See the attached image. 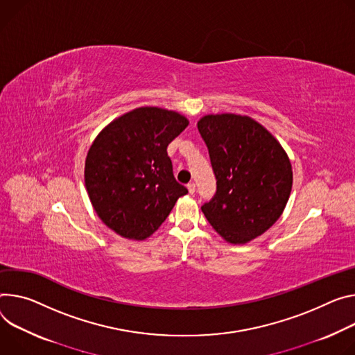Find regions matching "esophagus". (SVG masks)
<instances>
[{"mask_svg":"<svg viewBox=\"0 0 355 355\" xmlns=\"http://www.w3.org/2000/svg\"><path fill=\"white\" fill-rule=\"evenodd\" d=\"M187 188H188V191H189V194H194V192H196V184H194V182H189V184L187 185Z\"/></svg>","mask_w":355,"mask_h":355,"instance_id":"1","label":"esophagus"}]
</instances>
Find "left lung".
<instances>
[{"mask_svg": "<svg viewBox=\"0 0 355 355\" xmlns=\"http://www.w3.org/2000/svg\"><path fill=\"white\" fill-rule=\"evenodd\" d=\"M198 130L216 178L215 196L201 209L225 241L248 243L280 218L293 184L290 159L266 128L248 116L207 114Z\"/></svg>", "mask_w": 355, "mask_h": 355, "instance_id": "8db88e82", "label": "left lung"}]
</instances>
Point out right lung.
<instances>
[{
  "label": "right lung",
  "mask_w": 355,
  "mask_h": 355,
  "mask_svg": "<svg viewBox=\"0 0 355 355\" xmlns=\"http://www.w3.org/2000/svg\"><path fill=\"white\" fill-rule=\"evenodd\" d=\"M187 125L177 112L139 107L114 119L92 143L85 185L96 214L120 236L148 238L188 192L175 181L167 154Z\"/></svg>",
  "instance_id": "add662e5"
}]
</instances>
